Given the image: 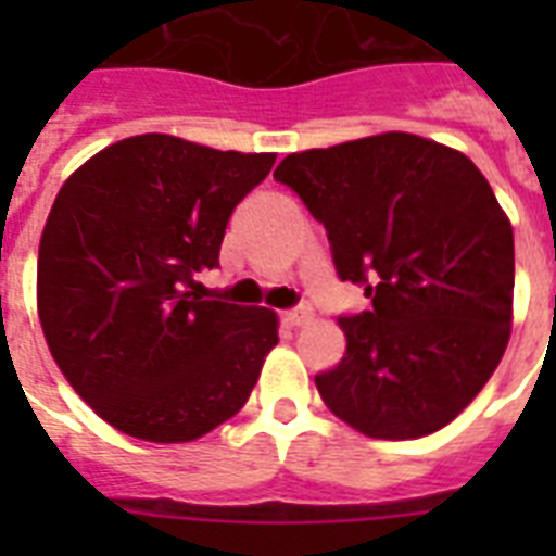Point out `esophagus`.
I'll use <instances>...</instances> for the list:
<instances>
[{
    "label": "esophagus",
    "mask_w": 556,
    "mask_h": 556,
    "mask_svg": "<svg viewBox=\"0 0 556 556\" xmlns=\"http://www.w3.org/2000/svg\"><path fill=\"white\" fill-rule=\"evenodd\" d=\"M308 320H312V308H294V312L282 314V323L291 326V329H300V326H305Z\"/></svg>",
    "instance_id": "1"
}]
</instances>
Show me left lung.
I'll use <instances>...</instances> for the list:
<instances>
[{
    "mask_svg": "<svg viewBox=\"0 0 556 556\" xmlns=\"http://www.w3.org/2000/svg\"><path fill=\"white\" fill-rule=\"evenodd\" d=\"M329 233L371 312L340 317L346 355L314 378L369 439L447 427L500 366L514 326V227L465 152L409 132L291 152L274 173Z\"/></svg>",
    "mask_w": 556,
    "mask_h": 556,
    "instance_id": "1",
    "label": "left lung"
}]
</instances>
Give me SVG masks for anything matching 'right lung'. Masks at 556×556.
Returning a JSON list of instances; mask_svg holds the SVG:
<instances>
[{
	"label": "right lung",
	"instance_id": "right-lung-1",
	"mask_svg": "<svg viewBox=\"0 0 556 556\" xmlns=\"http://www.w3.org/2000/svg\"><path fill=\"white\" fill-rule=\"evenodd\" d=\"M274 161L147 132L91 155L56 192L37 314L65 380L115 430L185 444L248 404L277 314L190 288L218 265L227 218Z\"/></svg>",
	"mask_w": 556,
	"mask_h": 556
}]
</instances>
